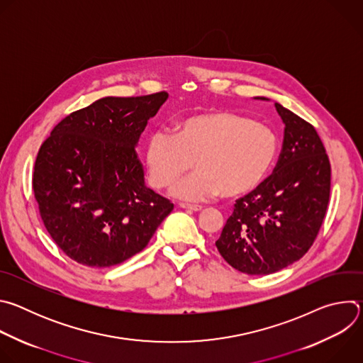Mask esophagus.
<instances>
[{
    "mask_svg": "<svg viewBox=\"0 0 363 363\" xmlns=\"http://www.w3.org/2000/svg\"><path fill=\"white\" fill-rule=\"evenodd\" d=\"M179 206H181V208H184V210H189V211H194V213H198V211L202 210L201 205H195V203H185V202H181Z\"/></svg>",
    "mask_w": 363,
    "mask_h": 363,
    "instance_id": "esophagus-1",
    "label": "esophagus"
}]
</instances>
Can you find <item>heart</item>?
Instances as JSON below:
<instances>
[{"label": "heart", "mask_w": 363, "mask_h": 363, "mask_svg": "<svg viewBox=\"0 0 363 363\" xmlns=\"http://www.w3.org/2000/svg\"><path fill=\"white\" fill-rule=\"evenodd\" d=\"M279 153V136L266 123L217 111L196 113L177 123L175 133L152 132L145 147L147 178L153 188L169 186L194 162L195 172L172 194L188 201L221 192L238 198L257 189L270 174Z\"/></svg>", "instance_id": "b5f03b06"}]
</instances>
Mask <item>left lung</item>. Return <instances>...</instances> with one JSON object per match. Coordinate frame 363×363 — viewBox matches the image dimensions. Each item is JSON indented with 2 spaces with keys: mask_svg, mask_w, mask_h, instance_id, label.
<instances>
[{
  "mask_svg": "<svg viewBox=\"0 0 363 363\" xmlns=\"http://www.w3.org/2000/svg\"><path fill=\"white\" fill-rule=\"evenodd\" d=\"M274 106L286 125L277 165L235 201L216 241L224 260L245 274H272L300 260L319 234L330 196V162L316 129Z\"/></svg>",
  "mask_w": 363,
  "mask_h": 363,
  "instance_id": "1",
  "label": "left lung"
}]
</instances>
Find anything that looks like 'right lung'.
<instances>
[{
	"mask_svg": "<svg viewBox=\"0 0 363 363\" xmlns=\"http://www.w3.org/2000/svg\"><path fill=\"white\" fill-rule=\"evenodd\" d=\"M167 91L103 97L60 121L35 158L33 191L50 237L72 260L112 267L142 251L174 203L145 185L135 146Z\"/></svg>",
	"mask_w": 363,
	"mask_h": 363,
	"instance_id": "obj_1",
	"label": "right lung"
}]
</instances>
